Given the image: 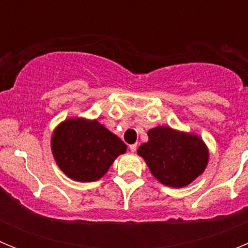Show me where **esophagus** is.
<instances>
[{
  "mask_svg": "<svg viewBox=\"0 0 248 248\" xmlns=\"http://www.w3.org/2000/svg\"><path fill=\"white\" fill-rule=\"evenodd\" d=\"M137 148H138L137 144H131V145H129V149H130L131 153H135V151H137Z\"/></svg>",
  "mask_w": 248,
  "mask_h": 248,
  "instance_id": "obj_1",
  "label": "esophagus"
}]
</instances>
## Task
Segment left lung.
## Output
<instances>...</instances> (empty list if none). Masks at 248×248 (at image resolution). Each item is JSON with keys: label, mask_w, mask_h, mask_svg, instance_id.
<instances>
[{"label": "left lung", "mask_w": 248, "mask_h": 248, "mask_svg": "<svg viewBox=\"0 0 248 248\" xmlns=\"http://www.w3.org/2000/svg\"><path fill=\"white\" fill-rule=\"evenodd\" d=\"M149 141L138 149L151 174L166 186L184 187L201 175L209 161V151L195 134L157 126L148 131Z\"/></svg>", "instance_id": "obj_1"}]
</instances>
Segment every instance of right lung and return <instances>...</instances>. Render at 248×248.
<instances>
[{"instance_id": "add662e5", "label": "right lung", "mask_w": 248, "mask_h": 248, "mask_svg": "<svg viewBox=\"0 0 248 248\" xmlns=\"http://www.w3.org/2000/svg\"><path fill=\"white\" fill-rule=\"evenodd\" d=\"M52 151L68 177L76 181H97L126 145L97 120L80 118L59 124L52 135Z\"/></svg>"}]
</instances>
